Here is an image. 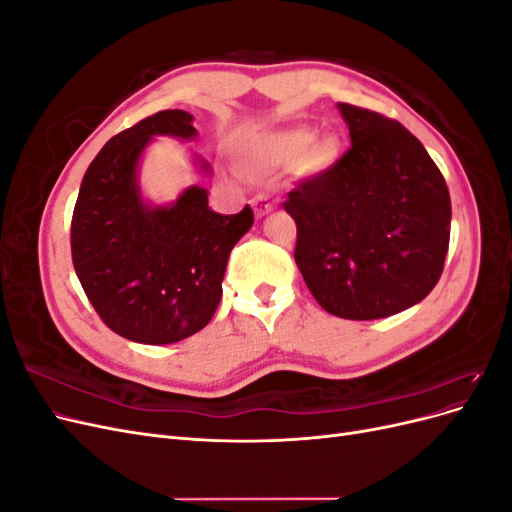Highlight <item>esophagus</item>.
<instances>
[{
	"mask_svg": "<svg viewBox=\"0 0 512 512\" xmlns=\"http://www.w3.org/2000/svg\"><path fill=\"white\" fill-rule=\"evenodd\" d=\"M252 209L256 213V218H265V215H269L273 211V203L267 196H256L252 200Z\"/></svg>",
	"mask_w": 512,
	"mask_h": 512,
	"instance_id": "1",
	"label": "esophagus"
}]
</instances>
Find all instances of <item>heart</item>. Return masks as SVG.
Masks as SVG:
<instances>
[{
  "label": "heart",
  "instance_id": "heart-1",
  "mask_svg": "<svg viewBox=\"0 0 512 512\" xmlns=\"http://www.w3.org/2000/svg\"><path fill=\"white\" fill-rule=\"evenodd\" d=\"M342 156L339 136L327 132L314 136L309 128H290L271 132L247 145V158L260 166H292L299 162V170L307 177L327 173Z\"/></svg>",
  "mask_w": 512,
  "mask_h": 512
}]
</instances>
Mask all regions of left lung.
I'll use <instances>...</instances> for the list:
<instances>
[{"instance_id":"1","label":"left lung","mask_w":512,"mask_h":512,"mask_svg":"<svg viewBox=\"0 0 512 512\" xmlns=\"http://www.w3.org/2000/svg\"><path fill=\"white\" fill-rule=\"evenodd\" d=\"M337 108L352 147L284 203L297 222L294 260L329 314L386 318L438 284L451 196L440 168L399 121L344 102Z\"/></svg>"}]
</instances>
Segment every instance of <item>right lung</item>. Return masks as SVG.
<instances>
[{"instance_id":"right-lung-1","label":"right lung","mask_w":512,"mask_h":512,"mask_svg":"<svg viewBox=\"0 0 512 512\" xmlns=\"http://www.w3.org/2000/svg\"><path fill=\"white\" fill-rule=\"evenodd\" d=\"M192 121L175 108L113 136L89 164L74 205V271L106 327L136 344H175L207 327L232 247L254 224L250 205L235 215L215 213L200 185L170 205L143 198V151L153 136L192 141ZM196 164L211 173L203 158Z\"/></svg>"}]
</instances>
